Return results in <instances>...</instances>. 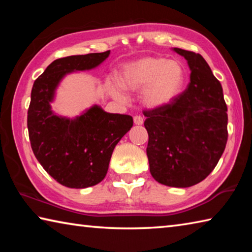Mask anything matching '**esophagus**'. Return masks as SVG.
<instances>
[{
  "label": "esophagus",
  "instance_id": "obj_1",
  "mask_svg": "<svg viewBox=\"0 0 252 252\" xmlns=\"http://www.w3.org/2000/svg\"><path fill=\"white\" fill-rule=\"evenodd\" d=\"M133 122L135 126H141V125H143V118L140 116H135L133 118Z\"/></svg>",
  "mask_w": 252,
  "mask_h": 252
}]
</instances>
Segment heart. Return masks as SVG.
I'll use <instances>...</instances> for the list:
<instances>
[{
    "label": "heart",
    "instance_id": "1",
    "mask_svg": "<svg viewBox=\"0 0 252 252\" xmlns=\"http://www.w3.org/2000/svg\"><path fill=\"white\" fill-rule=\"evenodd\" d=\"M118 82L108 81L106 88L114 99L125 101V92L141 91L140 100L148 110L167 108L181 94L186 72L181 63L160 57H144L126 63L119 71Z\"/></svg>",
    "mask_w": 252,
    "mask_h": 252
}]
</instances>
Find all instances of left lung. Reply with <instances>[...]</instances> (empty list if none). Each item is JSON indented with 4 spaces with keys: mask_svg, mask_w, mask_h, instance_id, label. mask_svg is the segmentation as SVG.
<instances>
[{
    "mask_svg": "<svg viewBox=\"0 0 252 252\" xmlns=\"http://www.w3.org/2000/svg\"><path fill=\"white\" fill-rule=\"evenodd\" d=\"M188 62L190 82L167 108L146 111L147 156L151 176L161 185L187 188L206 179L228 139L222 87L201 55L173 48Z\"/></svg>",
    "mask_w": 252,
    "mask_h": 252,
    "instance_id": "1",
    "label": "left lung"
}]
</instances>
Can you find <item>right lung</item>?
I'll return each instance as SVG.
<instances>
[{"instance_id": "add662e5", "label": "right lung", "mask_w": 252, "mask_h": 252, "mask_svg": "<svg viewBox=\"0 0 252 252\" xmlns=\"http://www.w3.org/2000/svg\"><path fill=\"white\" fill-rule=\"evenodd\" d=\"M109 55L106 51L58 59L34 81L28 111L32 150L45 171L67 188L83 189L103 180L114 148L133 126L132 117L96 104L72 119L51 106L67 74L95 69Z\"/></svg>"}]
</instances>
